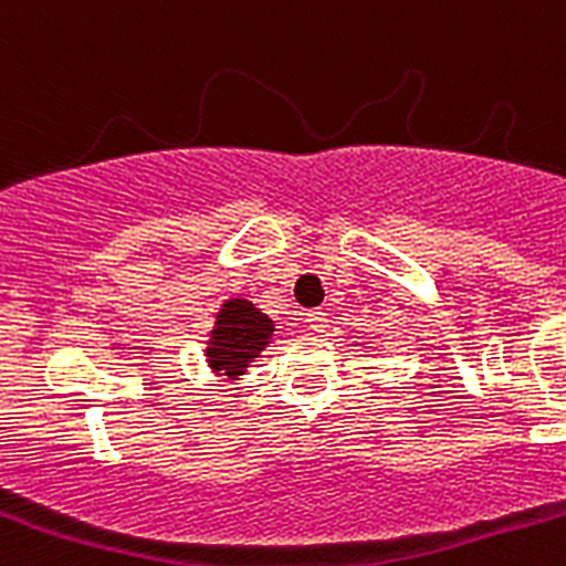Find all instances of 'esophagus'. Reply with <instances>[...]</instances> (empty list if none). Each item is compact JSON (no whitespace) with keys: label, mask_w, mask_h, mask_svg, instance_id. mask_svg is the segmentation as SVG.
<instances>
[{"label":"esophagus","mask_w":566,"mask_h":566,"mask_svg":"<svg viewBox=\"0 0 566 566\" xmlns=\"http://www.w3.org/2000/svg\"><path fill=\"white\" fill-rule=\"evenodd\" d=\"M306 326L312 328V332H326L328 328V314L323 312V308H312V312H306Z\"/></svg>","instance_id":"34e87169"}]
</instances>
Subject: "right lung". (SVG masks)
Listing matches in <instances>:
<instances>
[{
	"label": "right lung",
	"instance_id": "obj_1",
	"mask_svg": "<svg viewBox=\"0 0 566 566\" xmlns=\"http://www.w3.org/2000/svg\"><path fill=\"white\" fill-rule=\"evenodd\" d=\"M274 334V319L260 312L252 300H227L218 314L207 339V365L214 374L238 379L247 374L249 363L260 357Z\"/></svg>",
	"mask_w": 566,
	"mask_h": 566
}]
</instances>
